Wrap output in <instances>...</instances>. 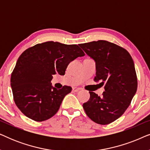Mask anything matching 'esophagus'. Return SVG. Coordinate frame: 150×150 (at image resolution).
<instances>
[{
  "instance_id": "1",
  "label": "esophagus",
  "mask_w": 150,
  "mask_h": 150,
  "mask_svg": "<svg viewBox=\"0 0 150 150\" xmlns=\"http://www.w3.org/2000/svg\"><path fill=\"white\" fill-rule=\"evenodd\" d=\"M81 88H77V87H74L73 88V89H72V91H74V92H78V91H79L80 90H81Z\"/></svg>"
}]
</instances>
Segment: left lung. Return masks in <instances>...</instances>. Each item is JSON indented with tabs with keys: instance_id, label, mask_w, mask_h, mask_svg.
Masks as SVG:
<instances>
[{
	"instance_id": "left-lung-1",
	"label": "left lung",
	"mask_w": 150,
	"mask_h": 150,
	"mask_svg": "<svg viewBox=\"0 0 150 150\" xmlns=\"http://www.w3.org/2000/svg\"><path fill=\"white\" fill-rule=\"evenodd\" d=\"M94 59L96 76L104 91L101 97L89 91V101L83 104L87 116L98 124L106 125L120 117L131 103L137 89L134 61L126 49L105 40L79 44Z\"/></svg>"
}]
</instances>
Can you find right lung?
Returning <instances> with one entry per match:
<instances>
[{
  "mask_svg": "<svg viewBox=\"0 0 150 150\" xmlns=\"http://www.w3.org/2000/svg\"><path fill=\"white\" fill-rule=\"evenodd\" d=\"M85 52L76 44L52 41L38 44L24 50L11 76L15 104L27 117L43 122L54 116L71 87H52V75H64L69 63Z\"/></svg>",
  "mask_w": 150,
  "mask_h": 150,
  "instance_id": "1",
  "label": "right lung"
}]
</instances>
